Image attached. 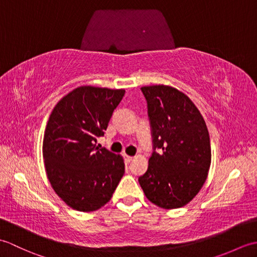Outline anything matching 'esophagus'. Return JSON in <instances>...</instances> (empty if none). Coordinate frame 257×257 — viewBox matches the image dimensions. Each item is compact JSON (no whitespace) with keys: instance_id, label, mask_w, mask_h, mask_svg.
<instances>
[{"instance_id":"obj_1","label":"esophagus","mask_w":257,"mask_h":257,"mask_svg":"<svg viewBox=\"0 0 257 257\" xmlns=\"http://www.w3.org/2000/svg\"><path fill=\"white\" fill-rule=\"evenodd\" d=\"M123 158H124V161L127 162V163H129L130 161H133V157H130V156H127V155H123Z\"/></svg>"}]
</instances>
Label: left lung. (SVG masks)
<instances>
[{
  "mask_svg": "<svg viewBox=\"0 0 257 257\" xmlns=\"http://www.w3.org/2000/svg\"><path fill=\"white\" fill-rule=\"evenodd\" d=\"M141 91L148 107L154 152L138 181L152 203L178 209L188 204L205 182L211 165L209 132L199 109L183 92L165 85L145 86Z\"/></svg>",
  "mask_w": 257,
  "mask_h": 257,
  "instance_id": "left-lung-1",
  "label": "left lung"
}]
</instances>
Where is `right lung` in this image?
Segmentation results:
<instances>
[{
	"instance_id": "obj_1",
	"label": "right lung",
	"mask_w": 257,
	"mask_h": 257,
	"mask_svg": "<svg viewBox=\"0 0 257 257\" xmlns=\"http://www.w3.org/2000/svg\"><path fill=\"white\" fill-rule=\"evenodd\" d=\"M124 89L81 86L54 107L43 139L47 178L74 210L91 212L111 199L124 173L121 156L96 147Z\"/></svg>"
}]
</instances>
